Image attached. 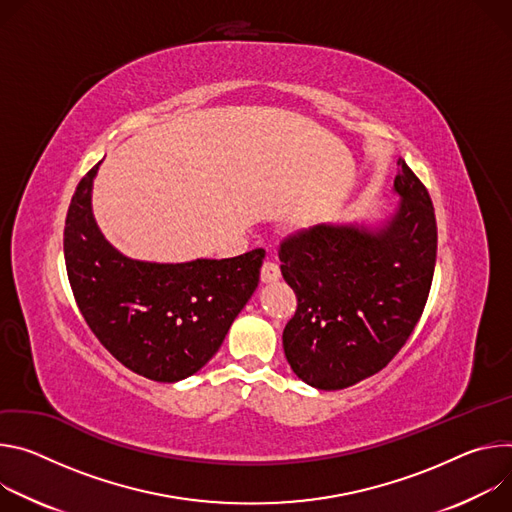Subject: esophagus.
Returning a JSON list of instances; mask_svg holds the SVG:
<instances>
[{"mask_svg": "<svg viewBox=\"0 0 512 512\" xmlns=\"http://www.w3.org/2000/svg\"><path fill=\"white\" fill-rule=\"evenodd\" d=\"M260 278H262V282H274V280H278V278H280V266H278L276 262H272V260H266V262L262 264Z\"/></svg>", "mask_w": 512, "mask_h": 512, "instance_id": "obj_1", "label": "esophagus"}]
</instances>
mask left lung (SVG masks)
<instances>
[{
    "label": "left lung",
    "mask_w": 512,
    "mask_h": 512,
    "mask_svg": "<svg viewBox=\"0 0 512 512\" xmlns=\"http://www.w3.org/2000/svg\"><path fill=\"white\" fill-rule=\"evenodd\" d=\"M396 164L401 203L382 230L317 223L280 242V272L297 295L282 346L293 372L319 390L380 372L423 315L437 256L435 211L407 162Z\"/></svg>",
    "instance_id": "1"
}]
</instances>
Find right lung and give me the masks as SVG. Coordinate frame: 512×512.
<instances>
[{"instance_id": "add662e5", "label": "right lung", "mask_w": 512, "mask_h": 512, "mask_svg": "<svg viewBox=\"0 0 512 512\" xmlns=\"http://www.w3.org/2000/svg\"><path fill=\"white\" fill-rule=\"evenodd\" d=\"M81 179L65 221V264L81 315L132 372L177 382L201 370L258 287L264 250L236 258L156 264L126 258L99 232Z\"/></svg>"}]
</instances>
